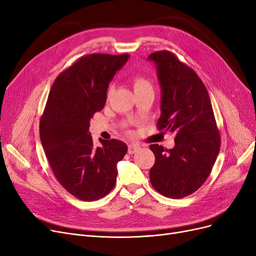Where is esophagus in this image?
<instances>
[{
    "mask_svg": "<svg viewBox=\"0 0 256 256\" xmlns=\"http://www.w3.org/2000/svg\"><path fill=\"white\" fill-rule=\"evenodd\" d=\"M139 148H140V146H139V145H136V144H130V145H128V152L130 154H132L137 152L139 150Z\"/></svg>",
    "mask_w": 256,
    "mask_h": 256,
    "instance_id": "obj_1",
    "label": "esophagus"
}]
</instances>
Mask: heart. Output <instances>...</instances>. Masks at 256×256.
Listing matches in <instances>:
<instances>
[{
	"label": "heart",
	"mask_w": 256,
	"mask_h": 256,
	"mask_svg": "<svg viewBox=\"0 0 256 256\" xmlns=\"http://www.w3.org/2000/svg\"><path fill=\"white\" fill-rule=\"evenodd\" d=\"M132 80V85L135 91L146 88V87H152L148 80H147L145 78H143L142 76H134Z\"/></svg>",
	"instance_id": "heart-1"
}]
</instances>
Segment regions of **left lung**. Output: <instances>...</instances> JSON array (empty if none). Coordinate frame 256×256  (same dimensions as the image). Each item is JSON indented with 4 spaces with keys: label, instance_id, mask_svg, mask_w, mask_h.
Returning <instances> with one entry per match:
<instances>
[{
    "label": "left lung",
    "instance_id": "8db88e82",
    "mask_svg": "<svg viewBox=\"0 0 256 256\" xmlns=\"http://www.w3.org/2000/svg\"><path fill=\"white\" fill-rule=\"evenodd\" d=\"M160 86V130L176 134V145L152 144L156 156L150 171L154 189L166 197L191 195L204 184L219 154L221 138L208 92L197 74L169 50L148 56Z\"/></svg>",
    "mask_w": 256,
    "mask_h": 256
}]
</instances>
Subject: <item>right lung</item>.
Returning a JSON list of instances; mask_svg holds the SVG:
<instances>
[{
  "label": "right lung",
  "mask_w": 256,
  "mask_h": 256,
  "mask_svg": "<svg viewBox=\"0 0 256 256\" xmlns=\"http://www.w3.org/2000/svg\"><path fill=\"white\" fill-rule=\"evenodd\" d=\"M130 55L90 54L62 72L54 82L40 119L39 134L50 166L64 189L83 201L109 194L116 184L117 163L128 146L100 139L96 147L90 119L102 110L109 83Z\"/></svg>",
  "instance_id": "add662e5"
}]
</instances>
